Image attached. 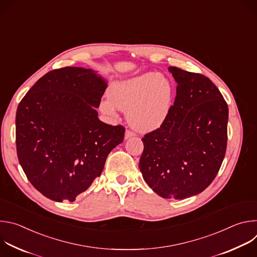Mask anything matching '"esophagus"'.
<instances>
[{"label": "esophagus", "mask_w": 257, "mask_h": 257, "mask_svg": "<svg viewBox=\"0 0 257 257\" xmlns=\"http://www.w3.org/2000/svg\"><path fill=\"white\" fill-rule=\"evenodd\" d=\"M134 135H135L134 132H132V131H130V130H126V132H125V139L131 138V137H133Z\"/></svg>", "instance_id": "1"}]
</instances>
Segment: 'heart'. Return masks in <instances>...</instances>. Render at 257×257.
I'll list each match as a JSON object with an SVG mask.
<instances>
[{
  "label": "heart",
  "instance_id": "1",
  "mask_svg": "<svg viewBox=\"0 0 257 257\" xmlns=\"http://www.w3.org/2000/svg\"><path fill=\"white\" fill-rule=\"evenodd\" d=\"M108 99L99 103L100 111L111 118L118 109L127 112L131 127L140 132L160 128L173 105L174 87L169 78L154 72L114 82L107 91Z\"/></svg>",
  "mask_w": 257,
  "mask_h": 257
}]
</instances>
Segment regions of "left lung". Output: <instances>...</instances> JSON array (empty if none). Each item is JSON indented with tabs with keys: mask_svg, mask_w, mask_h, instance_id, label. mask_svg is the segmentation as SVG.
<instances>
[{
	"mask_svg": "<svg viewBox=\"0 0 257 257\" xmlns=\"http://www.w3.org/2000/svg\"><path fill=\"white\" fill-rule=\"evenodd\" d=\"M177 94L163 125L145 134L139 169L164 198L184 199L202 192L226 155L228 104L206 76L170 67Z\"/></svg>",
	"mask_w": 257,
	"mask_h": 257,
	"instance_id": "1",
	"label": "left lung"
}]
</instances>
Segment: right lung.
<instances>
[{
    "label": "right lung",
    "mask_w": 257,
    "mask_h": 257,
    "mask_svg": "<svg viewBox=\"0 0 257 257\" xmlns=\"http://www.w3.org/2000/svg\"><path fill=\"white\" fill-rule=\"evenodd\" d=\"M107 84L91 69L48 72L21 99L16 113L19 163L46 197L74 201L99 177L125 128L101 122L95 107Z\"/></svg>",
    "instance_id": "add662e5"
}]
</instances>
